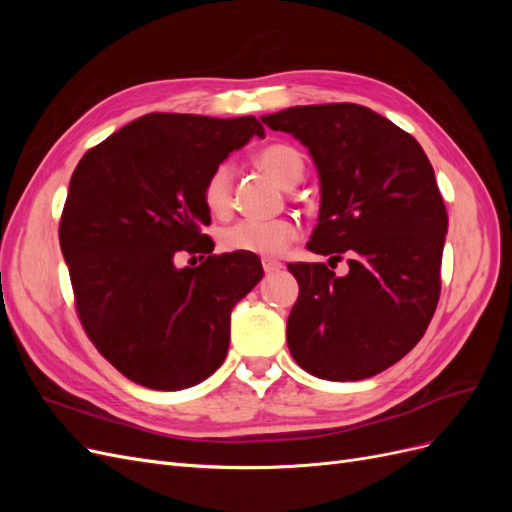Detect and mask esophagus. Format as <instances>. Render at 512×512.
<instances>
[{
  "mask_svg": "<svg viewBox=\"0 0 512 512\" xmlns=\"http://www.w3.org/2000/svg\"><path fill=\"white\" fill-rule=\"evenodd\" d=\"M282 262H277V260H271V258H265L262 260V269H265V273H277V271H282Z\"/></svg>",
  "mask_w": 512,
  "mask_h": 512,
  "instance_id": "1",
  "label": "esophagus"
}]
</instances>
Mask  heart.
Returning <instances> with one entry per match:
<instances>
[{
    "mask_svg": "<svg viewBox=\"0 0 512 512\" xmlns=\"http://www.w3.org/2000/svg\"><path fill=\"white\" fill-rule=\"evenodd\" d=\"M256 164L280 183L282 188H292L303 175V156L290 145H269L258 151ZM232 196V168L220 164L211 170L203 185L205 207L213 215H224L230 209ZM299 235V228L292 220H239L222 230L220 241L230 252H247L258 256H280L288 243Z\"/></svg>",
    "mask_w": 512,
    "mask_h": 512,
    "instance_id": "obj_1",
    "label": "heart"
}]
</instances>
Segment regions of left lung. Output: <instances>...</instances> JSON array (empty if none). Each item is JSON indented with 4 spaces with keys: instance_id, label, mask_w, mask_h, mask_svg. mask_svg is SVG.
<instances>
[{
    "instance_id": "8db88e82",
    "label": "left lung",
    "mask_w": 512,
    "mask_h": 512,
    "mask_svg": "<svg viewBox=\"0 0 512 512\" xmlns=\"http://www.w3.org/2000/svg\"><path fill=\"white\" fill-rule=\"evenodd\" d=\"M312 156L320 181L318 224L307 250L339 260L294 262L299 299L286 339L309 374L365 380L421 342L440 297L448 230L436 175L423 147L361 104H309L262 115Z\"/></svg>"
}]
</instances>
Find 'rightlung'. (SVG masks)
Listing matches in <instances>:
<instances>
[{
	"mask_svg": "<svg viewBox=\"0 0 512 512\" xmlns=\"http://www.w3.org/2000/svg\"><path fill=\"white\" fill-rule=\"evenodd\" d=\"M265 136L247 115L149 113L89 149L70 179L59 224L76 309L104 359L132 382L181 391L228 352L230 314L262 280L256 254L213 252L203 185L232 151ZM205 258V256H203Z\"/></svg>",
	"mask_w": 512,
	"mask_h": 512,
	"instance_id": "add662e5",
	"label": "right lung"
}]
</instances>
